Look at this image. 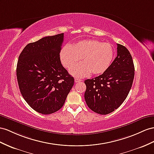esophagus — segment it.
<instances>
[{"mask_svg":"<svg viewBox=\"0 0 154 154\" xmlns=\"http://www.w3.org/2000/svg\"><path fill=\"white\" fill-rule=\"evenodd\" d=\"M82 80L80 79H78V78H75V82H81Z\"/></svg>","mask_w":154,"mask_h":154,"instance_id":"obj_1","label":"esophagus"}]
</instances>
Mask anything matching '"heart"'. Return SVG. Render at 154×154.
<instances>
[{"label": "heart", "instance_id": "b5f03b06", "mask_svg": "<svg viewBox=\"0 0 154 154\" xmlns=\"http://www.w3.org/2000/svg\"><path fill=\"white\" fill-rule=\"evenodd\" d=\"M115 50L109 43L96 39L79 42L72 46L66 45L60 53V60L64 67L72 68L82 59L83 63L73 67L69 72L77 77H83L92 72L100 75L105 72L111 66Z\"/></svg>", "mask_w": 154, "mask_h": 154}]
</instances>
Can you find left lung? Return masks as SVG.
Instances as JSON below:
<instances>
[{
	"instance_id": "obj_1",
	"label": "left lung",
	"mask_w": 154,
	"mask_h": 154,
	"mask_svg": "<svg viewBox=\"0 0 154 154\" xmlns=\"http://www.w3.org/2000/svg\"><path fill=\"white\" fill-rule=\"evenodd\" d=\"M135 67L129 51L117 43V56L103 74L86 79L85 99L88 107L97 114L107 115L118 109L132 86Z\"/></svg>"
}]
</instances>
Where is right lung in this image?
Instances as JSON below:
<instances>
[{
	"label": "right lung",
	"mask_w": 154,
	"mask_h": 154,
	"mask_svg": "<svg viewBox=\"0 0 154 154\" xmlns=\"http://www.w3.org/2000/svg\"><path fill=\"white\" fill-rule=\"evenodd\" d=\"M63 41L64 33L44 37L29 43L19 57V90L30 107L43 115L60 109L74 84L60 62Z\"/></svg>",
	"instance_id": "add662e5"
}]
</instances>
